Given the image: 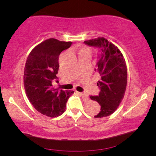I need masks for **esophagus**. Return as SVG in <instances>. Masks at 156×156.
Returning <instances> with one entry per match:
<instances>
[{"label": "esophagus", "mask_w": 156, "mask_h": 156, "mask_svg": "<svg viewBox=\"0 0 156 156\" xmlns=\"http://www.w3.org/2000/svg\"><path fill=\"white\" fill-rule=\"evenodd\" d=\"M79 94H80L81 96H82V97L83 98H86V99H87V98H88V95H87L86 93H84V92H80Z\"/></svg>", "instance_id": "esophagus-1"}]
</instances>
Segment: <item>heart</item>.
Instances as JSON below:
<instances>
[{
	"instance_id": "1",
	"label": "heart",
	"mask_w": 156,
	"mask_h": 156,
	"mask_svg": "<svg viewBox=\"0 0 156 156\" xmlns=\"http://www.w3.org/2000/svg\"><path fill=\"white\" fill-rule=\"evenodd\" d=\"M78 54H90V50H89V48H87V47H82V48H80L78 50Z\"/></svg>"
}]
</instances>
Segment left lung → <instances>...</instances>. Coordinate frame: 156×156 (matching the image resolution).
<instances>
[{
    "label": "left lung",
    "mask_w": 156,
    "mask_h": 156,
    "mask_svg": "<svg viewBox=\"0 0 156 156\" xmlns=\"http://www.w3.org/2000/svg\"><path fill=\"white\" fill-rule=\"evenodd\" d=\"M88 46L99 50L96 72L100 75L97 86L100 91L98 96H91L101 106L95 118H102L112 114L122 101L126 89L127 69L123 55L116 46L104 37L84 41Z\"/></svg>",
    "instance_id": "1"
}]
</instances>
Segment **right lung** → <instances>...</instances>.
I'll return each instance as SVG.
<instances>
[{
	"label": "right lung",
	"mask_w": 156,
	"mask_h": 156,
	"mask_svg": "<svg viewBox=\"0 0 156 156\" xmlns=\"http://www.w3.org/2000/svg\"><path fill=\"white\" fill-rule=\"evenodd\" d=\"M72 42L54 38L44 40L31 51L24 70V86L29 101L37 112L50 117L60 116L73 91L52 87L59 69V56Z\"/></svg>",
	"instance_id": "obj_1"
}]
</instances>
